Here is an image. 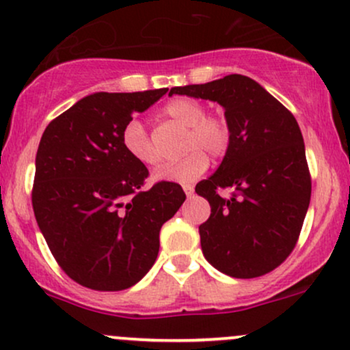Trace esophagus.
<instances>
[{
	"mask_svg": "<svg viewBox=\"0 0 350 350\" xmlns=\"http://www.w3.org/2000/svg\"><path fill=\"white\" fill-rule=\"evenodd\" d=\"M183 189H184V192H186L187 198H191V196L194 194V187L189 186V184H186V186H183Z\"/></svg>",
	"mask_w": 350,
	"mask_h": 350,
	"instance_id": "1",
	"label": "esophagus"
}]
</instances>
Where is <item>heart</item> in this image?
Instances as JSON below:
<instances>
[{
    "mask_svg": "<svg viewBox=\"0 0 350 350\" xmlns=\"http://www.w3.org/2000/svg\"><path fill=\"white\" fill-rule=\"evenodd\" d=\"M204 107L198 100L174 98L163 108V116L187 128L183 151H187L179 161L166 164L154 174L156 180L167 183H192L208 166V158L224 156L230 146V126L224 116L204 115ZM122 146L126 154L142 166L151 167L159 164L161 154L151 142L146 128L138 120H130L123 126Z\"/></svg>",
    "mask_w": 350,
    "mask_h": 350,
    "instance_id": "heart-1",
    "label": "heart"
}]
</instances>
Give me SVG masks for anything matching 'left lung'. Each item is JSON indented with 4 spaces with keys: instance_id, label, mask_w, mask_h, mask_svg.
Listing matches in <instances>:
<instances>
[{
    "instance_id": "8db88e82",
    "label": "left lung",
    "mask_w": 350,
    "mask_h": 350,
    "mask_svg": "<svg viewBox=\"0 0 350 350\" xmlns=\"http://www.w3.org/2000/svg\"><path fill=\"white\" fill-rule=\"evenodd\" d=\"M212 100L226 110L230 146L196 192L211 204L199 227L206 260L234 278H256L293 252L311 199L306 151L288 108L240 74L171 88L170 95ZM230 187V198L221 194Z\"/></svg>"
}]
</instances>
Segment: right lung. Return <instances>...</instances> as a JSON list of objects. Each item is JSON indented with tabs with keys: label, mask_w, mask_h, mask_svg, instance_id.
Instances as JSON below:
<instances>
[{
	"label": "right lung",
	"mask_w": 350,
	"mask_h": 350,
	"mask_svg": "<svg viewBox=\"0 0 350 350\" xmlns=\"http://www.w3.org/2000/svg\"><path fill=\"white\" fill-rule=\"evenodd\" d=\"M166 92L87 95L42 133L36 220L60 268L90 290L120 291L138 283L156 262L163 224L186 200L176 183L143 189L150 172L122 146L131 115Z\"/></svg>",
	"instance_id": "right-lung-1"
}]
</instances>
